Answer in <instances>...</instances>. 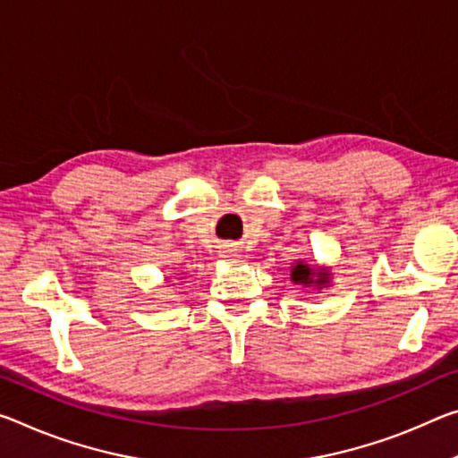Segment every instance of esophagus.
<instances>
[{
    "mask_svg": "<svg viewBox=\"0 0 458 458\" xmlns=\"http://www.w3.org/2000/svg\"><path fill=\"white\" fill-rule=\"evenodd\" d=\"M224 257H228V259H234V257H238V255H236L234 250H230V252H226V255H224Z\"/></svg>",
    "mask_w": 458,
    "mask_h": 458,
    "instance_id": "1",
    "label": "esophagus"
}]
</instances>
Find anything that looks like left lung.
I'll return each mask as SVG.
<instances>
[{
	"label": "left lung",
	"mask_w": 458,
	"mask_h": 458,
	"mask_svg": "<svg viewBox=\"0 0 458 458\" xmlns=\"http://www.w3.org/2000/svg\"><path fill=\"white\" fill-rule=\"evenodd\" d=\"M289 279H292L295 285L311 287L316 289V292H322V289L332 285V268L308 265L297 259L295 263L289 267Z\"/></svg>",
	"instance_id": "obj_1"
}]
</instances>
